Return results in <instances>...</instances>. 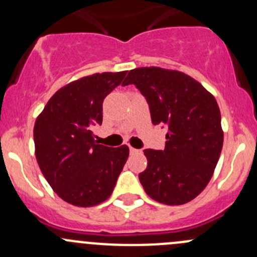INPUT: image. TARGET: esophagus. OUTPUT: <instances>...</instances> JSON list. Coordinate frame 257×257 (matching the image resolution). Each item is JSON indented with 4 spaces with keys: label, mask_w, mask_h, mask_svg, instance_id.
Here are the masks:
<instances>
[{
    "label": "esophagus",
    "mask_w": 257,
    "mask_h": 257,
    "mask_svg": "<svg viewBox=\"0 0 257 257\" xmlns=\"http://www.w3.org/2000/svg\"><path fill=\"white\" fill-rule=\"evenodd\" d=\"M129 152H131L132 153V154H136V153H139V152H141V150H139V149H136V148H129Z\"/></svg>",
    "instance_id": "obj_1"
}]
</instances>
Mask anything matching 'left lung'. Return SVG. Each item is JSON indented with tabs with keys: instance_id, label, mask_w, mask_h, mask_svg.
<instances>
[{
	"instance_id": "obj_1",
	"label": "left lung",
	"mask_w": 257,
	"mask_h": 257,
	"mask_svg": "<svg viewBox=\"0 0 257 257\" xmlns=\"http://www.w3.org/2000/svg\"><path fill=\"white\" fill-rule=\"evenodd\" d=\"M128 84L147 99L153 124L168 129L164 150H144L145 193L165 205L189 203L208 185L222 149L216 100L188 74L159 67L132 69L121 85Z\"/></svg>"
}]
</instances>
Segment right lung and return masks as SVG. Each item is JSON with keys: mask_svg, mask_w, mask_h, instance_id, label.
Returning <instances> with one entry per match:
<instances>
[{"mask_svg": "<svg viewBox=\"0 0 257 257\" xmlns=\"http://www.w3.org/2000/svg\"><path fill=\"white\" fill-rule=\"evenodd\" d=\"M126 71L95 73L61 88L48 100L33 129L43 177L61 199L76 206L107 200L129 155L126 145L97 144L92 126L102 124L103 100Z\"/></svg>", "mask_w": 257, "mask_h": 257, "instance_id": "obj_1", "label": "right lung"}]
</instances>
